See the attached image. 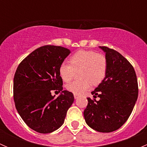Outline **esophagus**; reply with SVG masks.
Returning a JSON list of instances; mask_svg holds the SVG:
<instances>
[{"instance_id":"esophagus-1","label":"esophagus","mask_w":147,"mask_h":147,"mask_svg":"<svg viewBox=\"0 0 147 147\" xmlns=\"http://www.w3.org/2000/svg\"><path fill=\"white\" fill-rule=\"evenodd\" d=\"M78 97H79V95H78V94H74V97H75V99H77Z\"/></svg>"}]
</instances>
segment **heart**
<instances>
[{"label": "heart", "instance_id": "b5f03b06", "mask_svg": "<svg viewBox=\"0 0 147 147\" xmlns=\"http://www.w3.org/2000/svg\"><path fill=\"white\" fill-rule=\"evenodd\" d=\"M70 63H62L59 69L63 81L69 82L75 72H79L81 81H75L66 85L67 90L75 94H82L90 90L92 83L98 85L105 79L107 61L105 55L90 50H80L70 57Z\"/></svg>", "mask_w": 147, "mask_h": 147}]
</instances>
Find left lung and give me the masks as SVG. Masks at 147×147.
Listing matches in <instances>:
<instances>
[{"label": "left lung", "instance_id": "left-lung-1", "mask_svg": "<svg viewBox=\"0 0 147 147\" xmlns=\"http://www.w3.org/2000/svg\"><path fill=\"white\" fill-rule=\"evenodd\" d=\"M100 48L107 61V74L91 92L94 100L87 98L84 117L92 129L108 133L119 129L129 117L137 100L138 82L134 67L125 57L113 49Z\"/></svg>", "mask_w": 147, "mask_h": 147}]
</instances>
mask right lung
<instances>
[{"instance_id":"add662e5","label":"right lung","mask_w":147,"mask_h":147,"mask_svg":"<svg viewBox=\"0 0 147 147\" xmlns=\"http://www.w3.org/2000/svg\"><path fill=\"white\" fill-rule=\"evenodd\" d=\"M70 50L45 45L34 50L18 67L13 79V97L18 112L30 129L47 134L63 124L74 102L72 92L63 90L59 69ZM52 90L61 92L55 98Z\"/></svg>"}]
</instances>
